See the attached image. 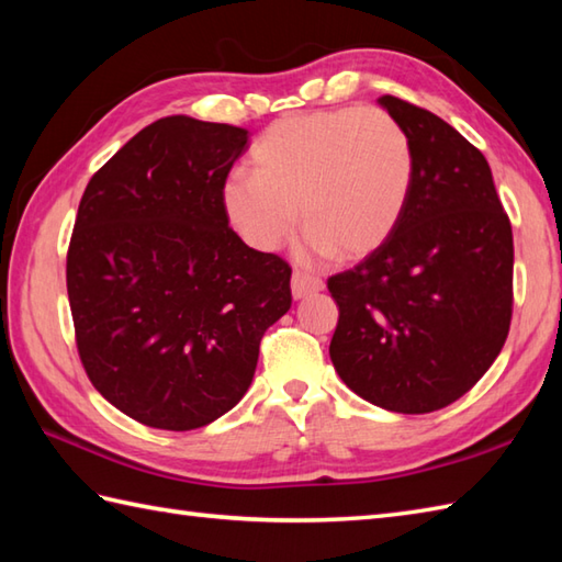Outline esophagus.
Listing matches in <instances>:
<instances>
[{"label":"esophagus","mask_w":562,"mask_h":562,"mask_svg":"<svg viewBox=\"0 0 562 562\" xmlns=\"http://www.w3.org/2000/svg\"><path fill=\"white\" fill-rule=\"evenodd\" d=\"M324 290V280L316 278V274H306L296 270L292 274V296L294 300H304L308 294H316Z\"/></svg>","instance_id":"esophagus-1"}]
</instances>
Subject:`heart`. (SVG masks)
I'll return each mask as SVG.
<instances>
[{
  "mask_svg": "<svg viewBox=\"0 0 562 562\" xmlns=\"http://www.w3.org/2000/svg\"><path fill=\"white\" fill-rule=\"evenodd\" d=\"M250 161L256 173L226 176V217L250 246L274 250L302 212L306 260L379 250L408 207L415 173L408 133L379 109L282 117L258 137Z\"/></svg>",
  "mask_w": 562,
  "mask_h": 562,
  "instance_id": "1",
  "label": "heart"
}]
</instances>
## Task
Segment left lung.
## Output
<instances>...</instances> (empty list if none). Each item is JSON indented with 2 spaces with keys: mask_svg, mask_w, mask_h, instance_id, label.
<instances>
[{
  "mask_svg": "<svg viewBox=\"0 0 562 562\" xmlns=\"http://www.w3.org/2000/svg\"><path fill=\"white\" fill-rule=\"evenodd\" d=\"M379 103L411 137L413 188L389 241L328 278L330 360L357 396L420 415L471 391L503 350L515 244L483 154L435 113Z\"/></svg>",
  "mask_w": 562,
  "mask_h": 562,
  "instance_id": "1",
  "label": "left lung"
}]
</instances>
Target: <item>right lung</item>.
Returning <instances> with one entry per match:
<instances>
[{
  "instance_id": "add662e5",
  "label": "right lung",
  "mask_w": 562,
  "mask_h": 562,
  "mask_svg": "<svg viewBox=\"0 0 562 562\" xmlns=\"http://www.w3.org/2000/svg\"><path fill=\"white\" fill-rule=\"evenodd\" d=\"M248 130L171 115L91 176L67 250L81 364L133 420L186 432L244 398L292 268L248 248L222 188Z\"/></svg>"
}]
</instances>
